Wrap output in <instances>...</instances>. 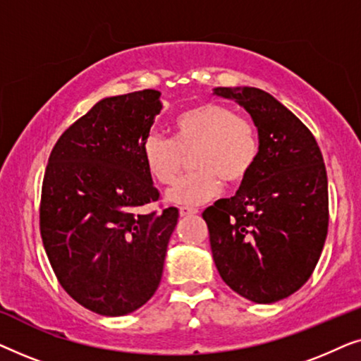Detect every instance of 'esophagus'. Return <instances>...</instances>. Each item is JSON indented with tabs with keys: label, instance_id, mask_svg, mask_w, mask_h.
<instances>
[{
	"label": "esophagus",
	"instance_id": "obj_1",
	"mask_svg": "<svg viewBox=\"0 0 361 361\" xmlns=\"http://www.w3.org/2000/svg\"><path fill=\"white\" fill-rule=\"evenodd\" d=\"M197 210L195 207H189V205H182L180 209H179V214H180V216H189V215H195L197 214Z\"/></svg>",
	"mask_w": 361,
	"mask_h": 361
}]
</instances>
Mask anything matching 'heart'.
Segmentation results:
<instances>
[{"instance_id":"obj_1","label":"heart","mask_w":361,"mask_h":361,"mask_svg":"<svg viewBox=\"0 0 361 361\" xmlns=\"http://www.w3.org/2000/svg\"><path fill=\"white\" fill-rule=\"evenodd\" d=\"M174 137L149 133L141 141V157L149 176L171 185L190 156L192 172L167 192L177 205H199L220 194L221 180L240 184L255 169L261 154L256 126L221 103H202L182 111L172 123Z\"/></svg>"}]
</instances>
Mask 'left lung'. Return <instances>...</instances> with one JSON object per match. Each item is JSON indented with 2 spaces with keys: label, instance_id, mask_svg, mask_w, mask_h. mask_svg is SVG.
I'll use <instances>...</instances> for the list:
<instances>
[{
  "label": "left lung",
  "instance_id": "1",
  "mask_svg": "<svg viewBox=\"0 0 361 361\" xmlns=\"http://www.w3.org/2000/svg\"><path fill=\"white\" fill-rule=\"evenodd\" d=\"M253 118L261 154L230 199L204 210L221 279L258 304L281 300L314 273L329 230L324 157L307 126L255 87L215 88Z\"/></svg>",
  "mask_w": 361,
  "mask_h": 361
}]
</instances>
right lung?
I'll list each match as a JSON object with an SVG mask.
<instances>
[{"mask_svg":"<svg viewBox=\"0 0 361 361\" xmlns=\"http://www.w3.org/2000/svg\"><path fill=\"white\" fill-rule=\"evenodd\" d=\"M161 93L103 98L67 128L49 156L39 226L66 293L100 315H126L156 293L176 207L145 214L159 200L141 141L161 111Z\"/></svg>","mask_w":361,"mask_h":361,"instance_id":"1","label":"right lung"}]
</instances>
